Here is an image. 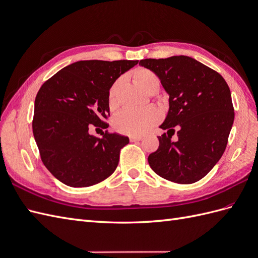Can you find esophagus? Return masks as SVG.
Returning <instances> with one entry per match:
<instances>
[{
  "mask_svg": "<svg viewBox=\"0 0 258 258\" xmlns=\"http://www.w3.org/2000/svg\"><path fill=\"white\" fill-rule=\"evenodd\" d=\"M129 139H130L131 142H137V141H141L142 137L141 136H130Z\"/></svg>",
  "mask_w": 258,
  "mask_h": 258,
  "instance_id": "34e87169",
  "label": "esophagus"
}]
</instances>
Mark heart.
Instances as JSON below:
<instances>
[{
    "instance_id": "obj_1",
    "label": "heart",
    "mask_w": 258,
    "mask_h": 258,
    "mask_svg": "<svg viewBox=\"0 0 258 258\" xmlns=\"http://www.w3.org/2000/svg\"><path fill=\"white\" fill-rule=\"evenodd\" d=\"M134 81L147 93L159 88V79L153 71L145 68H139L132 73ZM120 81H116L110 88L107 95V104L112 111L118 107L117 89ZM161 119V113L157 108H145V110H123L117 114L113 119V127L116 131L123 135L138 136L143 135L154 124Z\"/></svg>"
}]
</instances>
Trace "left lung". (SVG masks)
I'll list each match as a JSON object with an SVG mask.
<instances>
[{
    "instance_id": "left-lung-1",
    "label": "left lung",
    "mask_w": 258,
    "mask_h": 258,
    "mask_svg": "<svg viewBox=\"0 0 258 258\" xmlns=\"http://www.w3.org/2000/svg\"><path fill=\"white\" fill-rule=\"evenodd\" d=\"M140 66L159 77L169 93V113L158 150L148 156L156 174L178 184L205 177L221 159L235 119L231 93L223 76L187 56L143 59ZM178 129L179 139L170 140Z\"/></svg>"
}]
</instances>
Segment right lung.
<instances>
[{
	"label": "right lung",
	"instance_id": "1",
	"mask_svg": "<svg viewBox=\"0 0 258 258\" xmlns=\"http://www.w3.org/2000/svg\"><path fill=\"white\" fill-rule=\"evenodd\" d=\"M138 62L77 61L42 85L34 103L33 135L44 166L60 182L88 187L116 170L128 137L108 130L96 137L89 128L107 129L108 91Z\"/></svg>",
	"mask_w": 258,
	"mask_h": 258
}]
</instances>
